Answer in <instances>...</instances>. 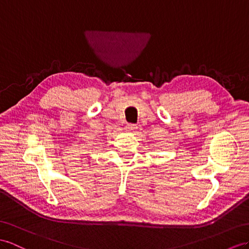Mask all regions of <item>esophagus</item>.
Returning <instances> with one entry per match:
<instances>
[{
  "label": "esophagus",
  "instance_id": "34e87169",
  "mask_svg": "<svg viewBox=\"0 0 249 249\" xmlns=\"http://www.w3.org/2000/svg\"><path fill=\"white\" fill-rule=\"evenodd\" d=\"M127 128H128L129 130H131V131H133V130H137V128H138V126L136 125V124H127Z\"/></svg>",
  "mask_w": 249,
  "mask_h": 249
}]
</instances>
